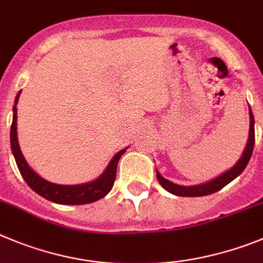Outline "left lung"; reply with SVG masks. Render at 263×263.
<instances>
[{
    "label": "left lung",
    "mask_w": 263,
    "mask_h": 263,
    "mask_svg": "<svg viewBox=\"0 0 263 263\" xmlns=\"http://www.w3.org/2000/svg\"><path fill=\"white\" fill-rule=\"evenodd\" d=\"M249 117H250V127H249V138H248L247 147H245L241 158L238 159L237 163H236L231 170L226 171L224 173H221L219 177L211 180V181L204 182V184L194 185V186H182V185L173 184L172 181L164 179V177H163L158 171H156V177H158V181L160 182L161 186L164 187L167 192L175 194V196L202 197V196H209V194H213V193L223 189L226 185L230 184V182L232 181V180H235L237 176L241 175L242 171L245 170V167H247L248 163H249L250 156H252V153H253V147H254V116H253V112L252 109H250V107H249Z\"/></svg>",
    "instance_id": "obj_1"
}]
</instances>
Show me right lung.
I'll list each match as a JSON object with an SVG mask.
<instances>
[{
	"mask_svg": "<svg viewBox=\"0 0 263 263\" xmlns=\"http://www.w3.org/2000/svg\"><path fill=\"white\" fill-rule=\"evenodd\" d=\"M19 95H21V91L16 95L15 104L13 107V124H11L10 129V144L19 172H21L22 177L25 179V181L27 182L28 186L33 192L37 193L39 196H42L43 198L60 204H86L99 201L100 198L107 196L113 187V184H115L117 163H119L122 154L126 151V148L116 154L112 160L109 161V164L107 165L104 172L99 176L98 179L91 182H87V184L60 185L47 181L43 177H40L27 164V161H26L25 156H23L21 151V147H19L18 136H16V119H18L16 117V104H18Z\"/></svg>",
	"mask_w": 263,
	"mask_h": 263,
	"instance_id": "right-lung-1",
	"label": "right lung"
}]
</instances>
